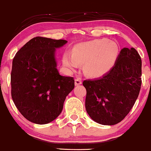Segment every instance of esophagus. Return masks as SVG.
Masks as SVG:
<instances>
[{"mask_svg": "<svg viewBox=\"0 0 151 151\" xmlns=\"http://www.w3.org/2000/svg\"><path fill=\"white\" fill-rule=\"evenodd\" d=\"M82 84V80L79 78H76V79H75V85L78 86V85H80V84Z\"/></svg>", "mask_w": 151, "mask_h": 151, "instance_id": "esophagus-1", "label": "esophagus"}]
</instances>
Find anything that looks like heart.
Returning a JSON list of instances; mask_svg holds the SVG:
<instances>
[{
  "mask_svg": "<svg viewBox=\"0 0 151 151\" xmlns=\"http://www.w3.org/2000/svg\"><path fill=\"white\" fill-rule=\"evenodd\" d=\"M119 46L109 39H97L81 43L74 49L73 54L65 53L63 64L67 69L74 70L80 63H84V71L88 75L98 77L110 70L119 54Z\"/></svg>",
  "mask_w": 151,
  "mask_h": 151,
  "instance_id": "heart-1",
  "label": "heart"
}]
</instances>
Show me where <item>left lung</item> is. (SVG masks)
<instances>
[{
    "mask_svg": "<svg viewBox=\"0 0 151 151\" xmlns=\"http://www.w3.org/2000/svg\"><path fill=\"white\" fill-rule=\"evenodd\" d=\"M141 76L139 53L134 48H123L108 73L98 79L84 80L86 110L93 120L114 125L124 119L139 96Z\"/></svg>",
    "mask_w": 151,
    "mask_h": 151,
    "instance_id": "left-lung-1",
    "label": "left lung"
}]
</instances>
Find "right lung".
<instances>
[{
	"label": "right lung",
	"mask_w": 151,
	"mask_h": 151,
	"mask_svg": "<svg viewBox=\"0 0 151 151\" xmlns=\"http://www.w3.org/2000/svg\"><path fill=\"white\" fill-rule=\"evenodd\" d=\"M67 42L35 37L16 53L11 73L12 98L27 120L51 122L60 114L66 97L73 89V77L60 76L55 51Z\"/></svg>",
	"instance_id": "right-lung-1"
}]
</instances>
